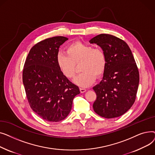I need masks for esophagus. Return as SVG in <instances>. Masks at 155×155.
Instances as JSON below:
<instances>
[{"label": "esophagus", "instance_id": "34e87169", "mask_svg": "<svg viewBox=\"0 0 155 155\" xmlns=\"http://www.w3.org/2000/svg\"><path fill=\"white\" fill-rule=\"evenodd\" d=\"M80 91L81 93H84L85 92H86L87 90L84 88H80Z\"/></svg>", "mask_w": 155, "mask_h": 155}]
</instances>
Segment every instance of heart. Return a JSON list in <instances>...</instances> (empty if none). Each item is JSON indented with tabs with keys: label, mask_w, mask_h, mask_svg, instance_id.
Returning a JSON list of instances; mask_svg holds the SVG:
<instances>
[{
	"label": "heart",
	"mask_w": 155,
	"mask_h": 155,
	"mask_svg": "<svg viewBox=\"0 0 155 155\" xmlns=\"http://www.w3.org/2000/svg\"><path fill=\"white\" fill-rule=\"evenodd\" d=\"M66 51L67 53L60 52L57 54V64L62 74L71 79L75 75L76 64L81 62L80 70L83 72L73 80L76 85L87 87L94 82L95 76L99 77L104 73L107 58L102 48L76 41L69 45Z\"/></svg>",
	"instance_id": "1"
}]
</instances>
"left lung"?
<instances>
[{"label": "left lung", "instance_id": "1", "mask_svg": "<svg viewBox=\"0 0 155 155\" xmlns=\"http://www.w3.org/2000/svg\"><path fill=\"white\" fill-rule=\"evenodd\" d=\"M90 43L100 46L107 58L102 80L93 87L97 95L94 110L104 118L119 117L136 99L140 74L134 56L124 41L113 35H97Z\"/></svg>", "mask_w": 155, "mask_h": 155}]
</instances>
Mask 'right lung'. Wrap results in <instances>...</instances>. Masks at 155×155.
<instances>
[{
  "label": "right lung",
  "instance_id": "add662e5",
  "mask_svg": "<svg viewBox=\"0 0 155 155\" xmlns=\"http://www.w3.org/2000/svg\"><path fill=\"white\" fill-rule=\"evenodd\" d=\"M68 38L54 36L36 44L24 63L22 82L31 108L43 119L58 122L66 118L79 88L60 70L56 56Z\"/></svg>",
  "mask_w": 155,
  "mask_h": 155
}]
</instances>
